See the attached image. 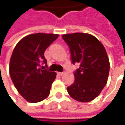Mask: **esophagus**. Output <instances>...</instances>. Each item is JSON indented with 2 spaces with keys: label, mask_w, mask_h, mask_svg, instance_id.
Returning <instances> with one entry per match:
<instances>
[{
  "label": "esophagus",
  "mask_w": 125,
  "mask_h": 125,
  "mask_svg": "<svg viewBox=\"0 0 125 125\" xmlns=\"http://www.w3.org/2000/svg\"><path fill=\"white\" fill-rule=\"evenodd\" d=\"M57 74L59 75H60V76H62L63 74V72H57Z\"/></svg>",
  "instance_id": "34e87169"
}]
</instances>
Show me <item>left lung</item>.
<instances>
[{
	"label": "left lung",
	"mask_w": 125,
	"mask_h": 125,
	"mask_svg": "<svg viewBox=\"0 0 125 125\" xmlns=\"http://www.w3.org/2000/svg\"><path fill=\"white\" fill-rule=\"evenodd\" d=\"M70 50L74 71V83L67 87L69 95L77 101L89 102L95 98L105 87L109 73V61L101 42L87 33L66 34L62 36Z\"/></svg>",
	"instance_id": "left-lung-1"
}]
</instances>
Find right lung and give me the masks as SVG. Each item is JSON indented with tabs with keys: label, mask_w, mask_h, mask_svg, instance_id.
Segmentation results:
<instances>
[{
	"label": "right lung",
	"mask_w": 125,
	"mask_h": 125,
	"mask_svg": "<svg viewBox=\"0 0 125 125\" xmlns=\"http://www.w3.org/2000/svg\"><path fill=\"white\" fill-rule=\"evenodd\" d=\"M59 35L36 33L21 39L16 45L11 57L9 73L13 83L21 95L30 103L40 102L50 94L56 72L47 69L44 52Z\"/></svg>",
	"instance_id": "right-lung-1"
}]
</instances>
